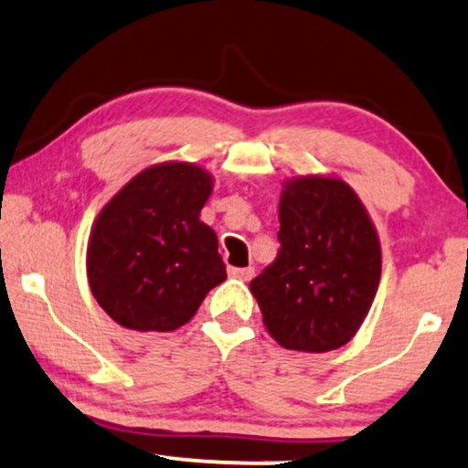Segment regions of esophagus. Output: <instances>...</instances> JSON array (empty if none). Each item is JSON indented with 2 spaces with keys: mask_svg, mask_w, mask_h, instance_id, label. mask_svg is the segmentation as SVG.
Instances as JSON below:
<instances>
[{
  "mask_svg": "<svg viewBox=\"0 0 468 468\" xmlns=\"http://www.w3.org/2000/svg\"><path fill=\"white\" fill-rule=\"evenodd\" d=\"M229 274L233 278H239V281H250L254 276V268H230Z\"/></svg>",
  "mask_w": 468,
  "mask_h": 468,
  "instance_id": "esophagus-1",
  "label": "esophagus"
}]
</instances>
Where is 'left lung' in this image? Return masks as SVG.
I'll return each instance as SVG.
<instances>
[{"label": "left lung", "instance_id": "1", "mask_svg": "<svg viewBox=\"0 0 468 468\" xmlns=\"http://www.w3.org/2000/svg\"><path fill=\"white\" fill-rule=\"evenodd\" d=\"M276 259L250 281L270 335L287 350L346 346L374 303L380 241L347 183L303 176L285 186L278 207Z\"/></svg>", "mask_w": 468, "mask_h": 468}]
</instances>
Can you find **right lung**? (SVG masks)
Listing matches in <instances>:
<instances>
[{"mask_svg": "<svg viewBox=\"0 0 468 468\" xmlns=\"http://www.w3.org/2000/svg\"><path fill=\"white\" fill-rule=\"evenodd\" d=\"M211 176L173 162L142 170L103 207L88 244V281L121 326H183L227 278L216 233L200 222Z\"/></svg>", "mask_w": 468, "mask_h": 468, "instance_id": "add662e5", "label": "right lung"}]
</instances>
